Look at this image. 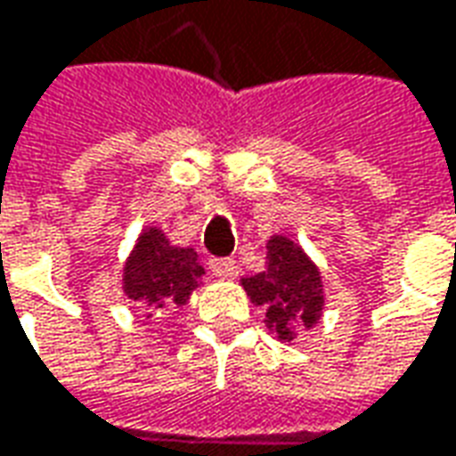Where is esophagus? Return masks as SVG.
<instances>
[{
  "mask_svg": "<svg viewBox=\"0 0 456 456\" xmlns=\"http://www.w3.org/2000/svg\"><path fill=\"white\" fill-rule=\"evenodd\" d=\"M210 271L216 278H233L235 276V261L233 258H210Z\"/></svg>",
  "mask_w": 456,
  "mask_h": 456,
  "instance_id": "34e87169",
  "label": "esophagus"
}]
</instances>
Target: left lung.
Returning <instances> with one entry per match:
<instances>
[{
	"instance_id": "1",
	"label": "left lung",
	"mask_w": 456,
	"mask_h": 456,
	"mask_svg": "<svg viewBox=\"0 0 456 456\" xmlns=\"http://www.w3.org/2000/svg\"><path fill=\"white\" fill-rule=\"evenodd\" d=\"M240 286L256 306L265 308V326L281 341H293L298 329L319 323L323 308L319 265L286 235H271L265 243V268L240 278Z\"/></svg>"
}]
</instances>
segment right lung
I'll list each match as a JSON object with an SVG mask.
<instances>
[{"instance_id":"add662e5","label":"right lung","mask_w":456,"mask_h":456,"mask_svg":"<svg viewBox=\"0 0 456 456\" xmlns=\"http://www.w3.org/2000/svg\"><path fill=\"white\" fill-rule=\"evenodd\" d=\"M203 273L195 250L173 246L160 228H145L125 261L122 291L130 301L145 306L150 319L185 306Z\"/></svg>"}]
</instances>
